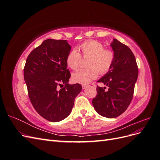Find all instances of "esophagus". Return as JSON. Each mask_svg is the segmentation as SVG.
Here are the masks:
<instances>
[{"instance_id":"1","label":"esophagus","mask_w":160,"mask_h":160,"mask_svg":"<svg viewBox=\"0 0 160 160\" xmlns=\"http://www.w3.org/2000/svg\"><path fill=\"white\" fill-rule=\"evenodd\" d=\"M87 87H88V85H82V89H85L87 88Z\"/></svg>"}]
</instances>
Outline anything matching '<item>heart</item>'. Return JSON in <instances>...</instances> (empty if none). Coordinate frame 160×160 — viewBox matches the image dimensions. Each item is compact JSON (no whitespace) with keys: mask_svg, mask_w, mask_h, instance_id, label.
I'll list each match as a JSON object with an SVG mask.
<instances>
[{"mask_svg":"<svg viewBox=\"0 0 160 160\" xmlns=\"http://www.w3.org/2000/svg\"><path fill=\"white\" fill-rule=\"evenodd\" d=\"M75 49L71 51L67 56V65L72 70L80 66L81 56L89 57L87 62L88 68L81 69L72 74V78L76 83L88 84L96 79L98 72L101 75L108 72L112 68L115 55L111 49H105L103 45L95 40H89L82 42Z\"/></svg>","mask_w":160,"mask_h":160,"instance_id":"1","label":"heart"}]
</instances>
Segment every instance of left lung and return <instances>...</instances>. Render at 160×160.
Returning a JSON list of instances; mask_svg holds the SVG:
<instances>
[{
  "label": "left lung",
  "instance_id": "1",
  "mask_svg": "<svg viewBox=\"0 0 160 160\" xmlns=\"http://www.w3.org/2000/svg\"><path fill=\"white\" fill-rule=\"evenodd\" d=\"M115 58L112 68L98 81L108 86H97V95L92 103L95 111L103 117L117 118L127 109L132 100L134 87L138 77L135 56L129 48L118 40L111 43Z\"/></svg>",
  "mask_w": 160,
  "mask_h": 160
}]
</instances>
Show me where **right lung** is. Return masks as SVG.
Returning <instances> with one entry per match:
<instances>
[{
	"label": "right lung",
	"instance_id": "right-lung-1",
	"mask_svg": "<svg viewBox=\"0 0 160 160\" xmlns=\"http://www.w3.org/2000/svg\"><path fill=\"white\" fill-rule=\"evenodd\" d=\"M71 49L66 40L47 39L31 52L24 68L33 108L51 122H60L70 114L82 89L80 84L68 83L71 73L66 59Z\"/></svg>",
	"mask_w": 160,
	"mask_h": 160
}]
</instances>
